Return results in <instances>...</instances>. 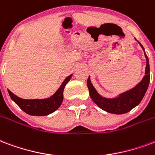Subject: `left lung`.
Instances as JSON below:
<instances>
[{"label":"left lung","instance_id":"left-lung-1","mask_svg":"<svg viewBox=\"0 0 155 155\" xmlns=\"http://www.w3.org/2000/svg\"><path fill=\"white\" fill-rule=\"evenodd\" d=\"M138 42L145 52V57L146 58V66H145V75L143 79L136 86L133 87L132 89L119 94L115 98H106L98 94V91L93 85V84L91 83L90 76L88 78L87 85L89 88L90 98L98 105V107H100L101 109H103L107 113H113V114H124L130 112L135 107L139 105L147 91L150 84V64H149L147 55L145 51V48H143L140 42Z\"/></svg>","mask_w":155,"mask_h":155}]
</instances>
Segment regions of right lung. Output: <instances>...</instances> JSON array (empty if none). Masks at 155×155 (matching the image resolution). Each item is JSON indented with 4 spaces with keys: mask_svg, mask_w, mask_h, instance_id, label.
Returning <instances> with one entry per match:
<instances>
[{
    "mask_svg": "<svg viewBox=\"0 0 155 155\" xmlns=\"http://www.w3.org/2000/svg\"><path fill=\"white\" fill-rule=\"evenodd\" d=\"M72 76V74L66 77L59 89L51 97L42 99H24L14 94L8 89L11 99L28 115L31 116H47L54 113L56 110L62 104L63 91L66 84L69 82Z\"/></svg>",
    "mask_w": 155,
    "mask_h": 155,
    "instance_id": "1",
    "label": "right lung"
}]
</instances>
